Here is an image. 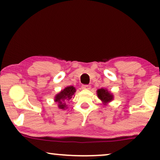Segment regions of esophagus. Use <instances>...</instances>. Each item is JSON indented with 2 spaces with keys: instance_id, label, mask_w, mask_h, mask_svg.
I'll use <instances>...</instances> for the list:
<instances>
[{
  "instance_id": "esophagus-1",
  "label": "esophagus",
  "mask_w": 160,
  "mask_h": 160,
  "mask_svg": "<svg viewBox=\"0 0 160 160\" xmlns=\"http://www.w3.org/2000/svg\"><path fill=\"white\" fill-rule=\"evenodd\" d=\"M82 88L84 89H89L91 88V86L90 85H82Z\"/></svg>"
}]
</instances>
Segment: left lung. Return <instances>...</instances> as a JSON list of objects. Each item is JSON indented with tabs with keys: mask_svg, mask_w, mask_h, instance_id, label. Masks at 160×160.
Returning <instances> with one entry per match:
<instances>
[{
	"mask_svg": "<svg viewBox=\"0 0 160 160\" xmlns=\"http://www.w3.org/2000/svg\"><path fill=\"white\" fill-rule=\"evenodd\" d=\"M97 95L98 97L103 102V104L106 105L108 102L112 101L113 99V95L112 93L108 91V89L101 88L97 90Z\"/></svg>",
	"mask_w": 160,
	"mask_h": 160,
	"instance_id": "8db88e82",
	"label": "left lung"
}]
</instances>
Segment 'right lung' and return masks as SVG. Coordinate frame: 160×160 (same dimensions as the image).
<instances>
[{
  "instance_id": "1",
  "label": "right lung",
  "mask_w": 160,
  "mask_h": 160,
  "mask_svg": "<svg viewBox=\"0 0 160 160\" xmlns=\"http://www.w3.org/2000/svg\"><path fill=\"white\" fill-rule=\"evenodd\" d=\"M76 92V88L73 86L67 87L56 95L54 97V101L58 103V108L65 110L67 108V105L65 102L68 101L74 96V93Z\"/></svg>"
}]
</instances>
